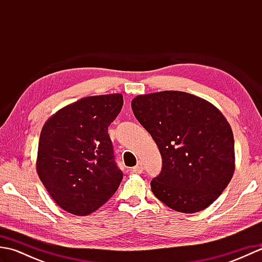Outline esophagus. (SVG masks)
<instances>
[{"label":"esophagus","instance_id":"1","mask_svg":"<svg viewBox=\"0 0 262 262\" xmlns=\"http://www.w3.org/2000/svg\"><path fill=\"white\" fill-rule=\"evenodd\" d=\"M133 172H135V173H142L143 172V165L142 163H137V165H135L134 168L132 169Z\"/></svg>","mask_w":262,"mask_h":262}]
</instances>
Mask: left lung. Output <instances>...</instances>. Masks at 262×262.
<instances>
[{
    "mask_svg": "<svg viewBox=\"0 0 262 262\" xmlns=\"http://www.w3.org/2000/svg\"><path fill=\"white\" fill-rule=\"evenodd\" d=\"M132 109L162 157L161 173L151 181L155 197L180 213L207 208L235 169L234 138L224 115L207 100L181 91L141 94Z\"/></svg>",
    "mask_w": 262,
    "mask_h": 262,
    "instance_id": "left-lung-1",
    "label": "left lung"
}]
</instances>
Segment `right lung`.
<instances>
[{"instance_id": "add662e5", "label": "right lung", "mask_w": 262, "mask_h": 262, "mask_svg": "<svg viewBox=\"0 0 262 262\" xmlns=\"http://www.w3.org/2000/svg\"><path fill=\"white\" fill-rule=\"evenodd\" d=\"M120 93L77 100L49 118L39 137L37 173L60 208L77 216L96 211L122 180L108 127L120 113Z\"/></svg>"}]
</instances>
